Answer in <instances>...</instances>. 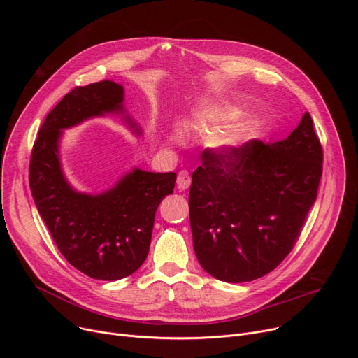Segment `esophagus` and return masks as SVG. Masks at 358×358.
I'll list each match as a JSON object with an SVG mask.
<instances>
[{"label": "esophagus", "instance_id": "obj_1", "mask_svg": "<svg viewBox=\"0 0 358 358\" xmlns=\"http://www.w3.org/2000/svg\"><path fill=\"white\" fill-rule=\"evenodd\" d=\"M189 184H191L189 173L185 171V170H181L178 173V176H177V185H178V188L180 189H187L189 187Z\"/></svg>", "mask_w": 358, "mask_h": 358}]
</instances>
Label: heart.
Instances as JSON below:
<instances>
[{
  "label": "heart",
  "mask_w": 358,
  "mask_h": 358,
  "mask_svg": "<svg viewBox=\"0 0 358 358\" xmlns=\"http://www.w3.org/2000/svg\"><path fill=\"white\" fill-rule=\"evenodd\" d=\"M242 116V112L234 106H228V105H208L206 108H202L195 119L196 123L201 127H213L215 124L220 123H225V122H232L236 120ZM255 131V124L249 123V124H243L239 126L236 129H234L232 131L227 133L225 136L220 137L215 140L217 145H238L246 140H249L253 136Z\"/></svg>",
  "instance_id": "heart-1"
}]
</instances>
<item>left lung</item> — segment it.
<instances>
[{
  "mask_svg": "<svg viewBox=\"0 0 358 358\" xmlns=\"http://www.w3.org/2000/svg\"><path fill=\"white\" fill-rule=\"evenodd\" d=\"M201 159L188 198L199 265L229 283L265 276L293 249L317 196L323 150L309 112L282 141L250 140Z\"/></svg>",
  "mask_w": 358,
  "mask_h": 358,
  "instance_id": "obj_1",
  "label": "left lung"
}]
</instances>
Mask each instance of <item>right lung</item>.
Returning a JSON list of instances; mask_svg holds the SVG:
<instances>
[{
    "label": "right lung",
    "instance_id": "right-lung-1",
    "mask_svg": "<svg viewBox=\"0 0 358 358\" xmlns=\"http://www.w3.org/2000/svg\"><path fill=\"white\" fill-rule=\"evenodd\" d=\"M123 101L124 89L113 80L75 87L46 116L29 163L35 206L58 249L73 268L99 280L123 279L143 265L157 207L173 194L177 178L136 167L99 194L80 192L68 181L59 156L64 130L112 113L141 136Z\"/></svg>",
    "mask_w": 358,
    "mask_h": 358
}]
</instances>
